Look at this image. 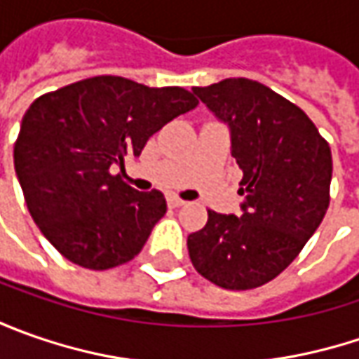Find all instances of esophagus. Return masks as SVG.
Returning a JSON list of instances; mask_svg holds the SVG:
<instances>
[{"instance_id":"esophagus-1","label":"esophagus","mask_w":359,"mask_h":359,"mask_svg":"<svg viewBox=\"0 0 359 359\" xmlns=\"http://www.w3.org/2000/svg\"><path fill=\"white\" fill-rule=\"evenodd\" d=\"M168 203H170L172 208H182V205H186V201L180 200L177 196H170V198H168Z\"/></svg>"}]
</instances>
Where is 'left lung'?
<instances>
[{"instance_id": "obj_1", "label": "left lung", "mask_w": 359, "mask_h": 359, "mask_svg": "<svg viewBox=\"0 0 359 359\" xmlns=\"http://www.w3.org/2000/svg\"><path fill=\"white\" fill-rule=\"evenodd\" d=\"M194 93L228 123L245 200L240 217L208 212L187 236L189 259L224 290H252L280 276L322 224L332 151L296 104L259 81L229 77Z\"/></svg>"}]
</instances>
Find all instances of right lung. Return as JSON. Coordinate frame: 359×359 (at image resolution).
Here are the masks:
<instances>
[{
  "label": "right lung",
  "mask_w": 359,
  "mask_h": 359,
  "mask_svg": "<svg viewBox=\"0 0 359 359\" xmlns=\"http://www.w3.org/2000/svg\"><path fill=\"white\" fill-rule=\"evenodd\" d=\"M196 105L184 88L118 76L81 79L29 105L13 147L15 173L37 228L65 259L109 269L142 252L165 198L133 189L111 170Z\"/></svg>",
  "instance_id": "obj_1"
}]
</instances>
